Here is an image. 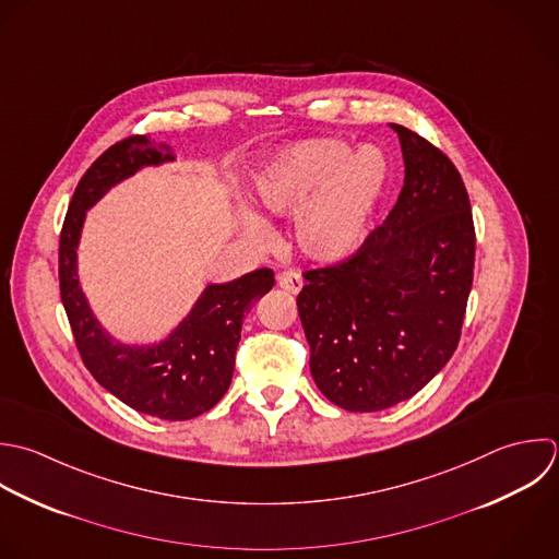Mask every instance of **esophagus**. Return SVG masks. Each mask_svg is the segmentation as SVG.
Masks as SVG:
<instances>
[{
    "instance_id": "34e87169",
    "label": "esophagus",
    "mask_w": 559,
    "mask_h": 559,
    "mask_svg": "<svg viewBox=\"0 0 559 559\" xmlns=\"http://www.w3.org/2000/svg\"><path fill=\"white\" fill-rule=\"evenodd\" d=\"M276 281H278V287H283L289 294H298L302 289V276L298 272H294V270L281 272Z\"/></svg>"
}]
</instances>
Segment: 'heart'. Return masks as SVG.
<instances>
[{
  "mask_svg": "<svg viewBox=\"0 0 559 559\" xmlns=\"http://www.w3.org/2000/svg\"><path fill=\"white\" fill-rule=\"evenodd\" d=\"M390 163L374 145L350 150L342 139H309L281 150L259 174L257 195L276 215L296 217L300 250L318 261L353 252L388 189ZM252 237L267 239L270 226L246 213Z\"/></svg>",
  "mask_w": 559,
  "mask_h": 559,
  "instance_id": "obj_1",
  "label": "heart"
}]
</instances>
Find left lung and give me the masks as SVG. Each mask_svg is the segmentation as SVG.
Instances as JSON below:
<instances>
[{
  "instance_id": "obj_1",
  "label": "left lung",
  "mask_w": 559,
  "mask_h": 559,
  "mask_svg": "<svg viewBox=\"0 0 559 559\" xmlns=\"http://www.w3.org/2000/svg\"><path fill=\"white\" fill-rule=\"evenodd\" d=\"M399 132L405 185L381 226L346 259L305 270L298 313L320 392L346 412L418 394L453 357L475 270V222L453 160Z\"/></svg>"
}]
</instances>
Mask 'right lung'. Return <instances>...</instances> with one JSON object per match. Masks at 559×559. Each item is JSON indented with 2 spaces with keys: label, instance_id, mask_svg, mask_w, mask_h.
<instances>
[{
  "label": "right lung",
  "instance_id": "add662e5",
  "mask_svg": "<svg viewBox=\"0 0 559 559\" xmlns=\"http://www.w3.org/2000/svg\"><path fill=\"white\" fill-rule=\"evenodd\" d=\"M171 160L167 145L147 134H130L102 152L80 178L58 241V281L69 326L82 364L93 379L139 414L160 420H189L226 394L246 311L274 287L270 267L224 285H209L191 316L160 344L134 348L112 342L93 318L78 285L75 248L84 213L112 185L143 165Z\"/></svg>",
  "mask_w": 559,
  "mask_h": 559
}]
</instances>
